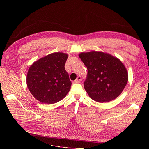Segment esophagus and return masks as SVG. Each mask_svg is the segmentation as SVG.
I'll use <instances>...</instances> for the list:
<instances>
[{"label": "esophagus", "mask_w": 149, "mask_h": 149, "mask_svg": "<svg viewBox=\"0 0 149 149\" xmlns=\"http://www.w3.org/2000/svg\"><path fill=\"white\" fill-rule=\"evenodd\" d=\"M82 81V79H81V76H78L77 79L75 80V83H81Z\"/></svg>", "instance_id": "1"}]
</instances>
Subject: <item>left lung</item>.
<instances>
[{
    "mask_svg": "<svg viewBox=\"0 0 149 149\" xmlns=\"http://www.w3.org/2000/svg\"><path fill=\"white\" fill-rule=\"evenodd\" d=\"M88 69L84 88L91 98L106 103L118 97L128 81V72L120 59L101 51L79 54Z\"/></svg>",
    "mask_w": 149,
    "mask_h": 149,
    "instance_id": "obj_1",
    "label": "left lung"
}]
</instances>
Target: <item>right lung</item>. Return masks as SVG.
<instances>
[{
	"label": "right lung",
	"instance_id": "1",
	"mask_svg": "<svg viewBox=\"0 0 149 149\" xmlns=\"http://www.w3.org/2000/svg\"><path fill=\"white\" fill-rule=\"evenodd\" d=\"M68 55L54 52L34 61L28 71L27 87L42 103L51 104L63 99L70 89L65 65Z\"/></svg>",
	"mask_w": 149,
	"mask_h": 149
}]
</instances>
